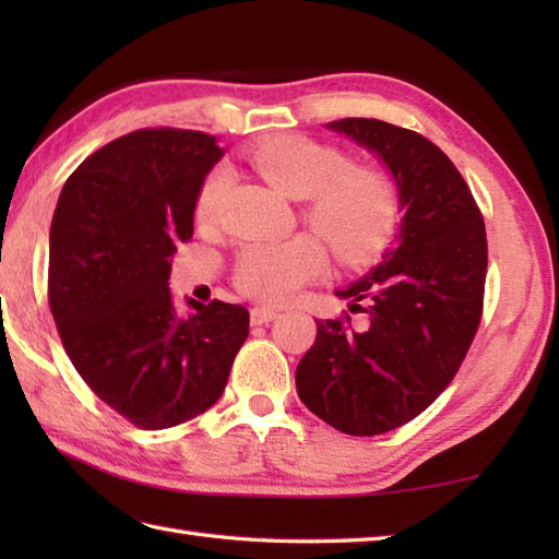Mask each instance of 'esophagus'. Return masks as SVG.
<instances>
[{"label":"esophagus","instance_id":"obj_1","mask_svg":"<svg viewBox=\"0 0 559 559\" xmlns=\"http://www.w3.org/2000/svg\"><path fill=\"white\" fill-rule=\"evenodd\" d=\"M278 317L276 310H271V307H252L249 310V322H252L254 326H261V324H269L273 322V319Z\"/></svg>","mask_w":559,"mask_h":559}]
</instances>
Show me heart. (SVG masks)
<instances>
[{
	"label": "heart",
	"instance_id": "heart-1",
	"mask_svg": "<svg viewBox=\"0 0 559 559\" xmlns=\"http://www.w3.org/2000/svg\"><path fill=\"white\" fill-rule=\"evenodd\" d=\"M247 160L290 199L305 201L302 223L329 245L341 266L362 269L382 257L401 225V192L377 165L353 163L346 151L305 134H278L249 148ZM228 189V173L216 168L201 187L197 221L213 225ZM326 264L312 235L286 242H252L235 257L233 283L247 298L286 302Z\"/></svg>",
	"mask_w": 559,
	"mask_h": 559
}]
</instances>
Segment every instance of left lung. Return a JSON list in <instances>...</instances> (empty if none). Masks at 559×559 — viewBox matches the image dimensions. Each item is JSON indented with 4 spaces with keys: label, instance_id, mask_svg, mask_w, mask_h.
<instances>
[{
    "label": "left lung",
    "instance_id": "obj_1",
    "mask_svg": "<svg viewBox=\"0 0 559 559\" xmlns=\"http://www.w3.org/2000/svg\"><path fill=\"white\" fill-rule=\"evenodd\" d=\"M329 129L386 163L406 216L382 264L336 290L362 324L348 312L319 319L295 384L317 418L372 437L411 423L456 377L480 326L488 237L466 180L430 139L372 117Z\"/></svg>",
    "mask_w": 559,
    "mask_h": 559
}]
</instances>
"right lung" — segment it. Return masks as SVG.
Instances as JSON below:
<instances>
[{
	"instance_id": "right-lung-1",
	"label": "right lung",
	"mask_w": 559,
	"mask_h": 559,
	"mask_svg": "<svg viewBox=\"0 0 559 559\" xmlns=\"http://www.w3.org/2000/svg\"><path fill=\"white\" fill-rule=\"evenodd\" d=\"M223 151L194 129H136L69 175L50 228L47 302L71 365L141 430L209 411L249 334L242 305L177 317L168 278L192 240L201 187Z\"/></svg>"
}]
</instances>
